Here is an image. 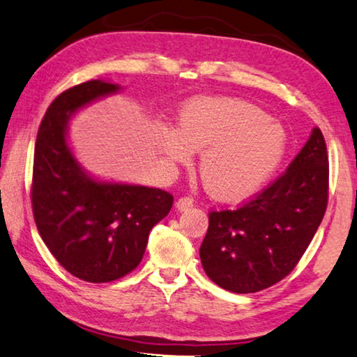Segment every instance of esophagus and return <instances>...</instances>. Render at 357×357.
Returning a JSON list of instances; mask_svg holds the SVG:
<instances>
[{
    "instance_id": "obj_1",
    "label": "esophagus",
    "mask_w": 357,
    "mask_h": 357,
    "mask_svg": "<svg viewBox=\"0 0 357 357\" xmlns=\"http://www.w3.org/2000/svg\"><path fill=\"white\" fill-rule=\"evenodd\" d=\"M175 207H177V210H180V212H183V210H188V208L192 207V199L190 196L180 197V199L175 202Z\"/></svg>"
}]
</instances>
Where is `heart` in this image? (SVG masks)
Segmentation results:
<instances>
[{
  "instance_id": "b5f03b06",
  "label": "heart",
  "mask_w": 357,
  "mask_h": 357,
  "mask_svg": "<svg viewBox=\"0 0 357 357\" xmlns=\"http://www.w3.org/2000/svg\"><path fill=\"white\" fill-rule=\"evenodd\" d=\"M160 149L175 162L201 151L199 172L210 195L237 201L251 195L278 167L284 134L253 104L231 98H199L182 109L178 130L161 126Z\"/></svg>"
}]
</instances>
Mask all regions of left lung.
I'll use <instances>...</instances> for the list:
<instances>
[{
  "instance_id": "obj_1",
  "label": "left lung",
  "mask_w": 357,
  "mask_h": 357,
  "mask_svg": "<svg viewBox=\"0 0 357 357\" xmlns=\"http://www.w3.org/2000/svg\"><path fill=\"white\" fill-rule=\"evenodd\" d=\"M329 197L324 136L313 128L291 165L253 199L212 210L199 255L207 277L237 294L278 283L301 261L321 225Z\"/></svg>"
}]
</instances>
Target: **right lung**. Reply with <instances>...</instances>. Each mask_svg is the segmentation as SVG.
<instances>
[{"mask_svg":"<svg viewBox=\"0 0 357 357\" xmlns=\"http://www.w3.org/2000/svg\"><path fill=\"white\" fill-rule=\"evenodd\" d=\"M89 80L58 95L39 125L34 145V221L55 259L84 282L107 283L139 266L149 234L172 207L171 192L149 186L98 182L75 160L68 121L80 107L119 91Z\"/></svg>","mask_w":357,"mask_h":357,"instance_id":"right-lung-1","label":"right lung"}]
</instances>
